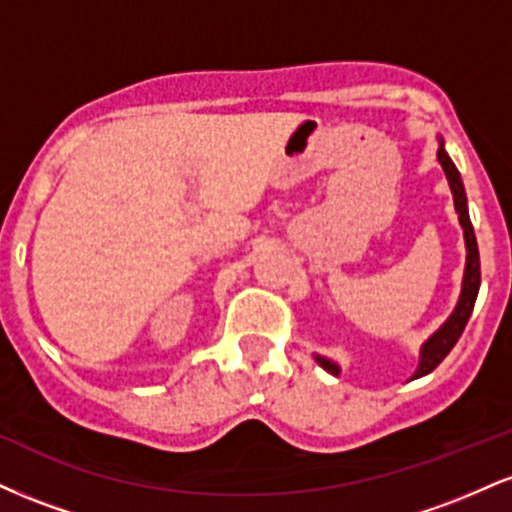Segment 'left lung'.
<instances>
[{"label": "left lung", "instance_id": "8db88e82", "mask_svg": "<svg viewBox=\"0 0 512 512\" xmlns=\"http://www.w3.org/2000/svg\"><path fill=\"white\" fill-rule=\"evenodd\" d=\"M438 161L445 170V178L450 182L452 190V199H455V211L460 216V223L464 228V245H467V264H464V279H462V293L460 301H457L455 310L448 320L443 322V327L428 337V342L421 346V358H419V368H416L414 378H421V375H428L433 368H438V363L443 361L445 356L450 354L452 346L457 344V339L462 337L464 327H467L469 315H472L474 303H477V293H479V284H481V267H479V248H477V236H474L472 221H469V211H467V195H464V185L460 178V170L455 168V163L450 161L448 151H445L443 142L438 146ZM317 363L327 370V373L339 375V366L332 363L330 358L325 356H315Z\"/></svg>", "mask_w": 512, "mask_h": 512}]
</instances>
